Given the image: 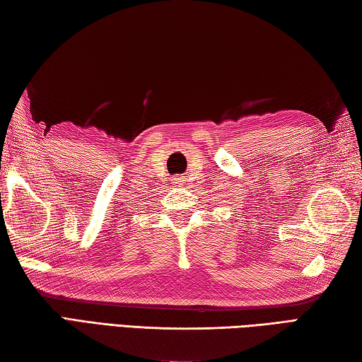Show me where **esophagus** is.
I'll return each mask as SVG.
<instances>
[{
  "mask_svg": "<svg viewBox=\"0 0 362 362\" xmlns=\"http://www.w3.org/2000/svg\"><path fill=\"white\" fill-rule=\"evenodd\" d=\"M176 182H181V181H180V180H177V177H176Z\"/></svg>",
  "mask_w": 362,
  "mask_h": 362,
  "instance_id": "obj_1",
  "label": "esophagus"
}]
</instances>
